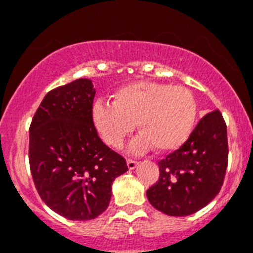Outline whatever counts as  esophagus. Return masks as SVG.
<instances>
[{
  "instance_id": "obj_1",
  "label": "esophagus",
  "mask_w": 253,
  "mask_h": 253,
  "mask_svg": "<svg viewBox=\"0 0 253 253\" xmlns=\"http://www.w3.org/2000/svg\"><path fill=\"white\" fill-rule=\"evenodd\" d=\"M126 165H128L129 169H134L138 166V161L133 160V158H128V160H126Z\"/></svg>"
}]
</instances>
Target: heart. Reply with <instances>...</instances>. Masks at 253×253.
Here are the masks:
<instances>
[{
    "label": "heart",
    "mask_w": 253,
    "mask_h": 253,
    "mask_svg": "<svg viewBox=\"0 0 253 253\" xmlns=\"http://www.w3.org/2000/svg\"><path fill=\"white\" fill-rule=\"evenodd\" d=\"M93 123L105 143L120 148L137 128L140 131L130 149L140 153L156 147L160 152L180 148L191 135L198 118V102L189 88L152 81L120 87L113 104L93 105Z\"/></svg>",
    "instance_id": "1"
}]
</instances>
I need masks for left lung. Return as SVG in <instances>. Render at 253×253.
Wrapping results in <instances>:
<instances>
[{
    "instance_id": "1",
    "label": "left lung",
    "mask_w": 253,
    "mask_h": 253,
    "mask_svg": "<svg viewBox=\"0 0 253 253\" xmlns=\"http://www.w3.org/2000/svg\"><path fill=\"white\" fill-rule=\"evenodd\" d=\"M160 177L147 190L152 207L184 216L209 204L222 189L228 166L227 124L214 110L200 119L189 139L158 162Z\"/></svg>"
}]
</instances>
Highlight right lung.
<instances>
[{
	"label": "right lung",
	"instance_id": "add662e5",
	"mask_svg": "<svg viewBox=\"0 0 253 253\" xmlns=\"http://www.w3.org/2000/svg\"><path fill=\"white\" fill-rule=\"evenodd\" d=\"M91 80L49 91L29 128V163L42 200L71 220L104 213L111 185L128 171L126 161L104 144L93 123Z\"/></svg>",
	"mask_w": 253,
	"mask_h": 253
}]
</instances>
